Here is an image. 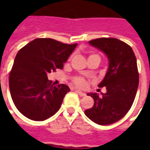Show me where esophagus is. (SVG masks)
Returning a JSON list of instances; mask_svg holds the SVG:
<instances>
[{
    "label": "esophagus",
    "instance_id": "obj_1",
    "mask_svg": "<svg viewBox=\"0 0 150 150\" xmlns=\"http://www.w3.org/2000/svg\"><path fill=\"white\" fill-rule=\"evenodd\" d=\"M75 92H76V93H78V94L80 96H84L85 95H86L84 92H83V91H79V90H75Z\"/></svg>",
    "mask_w": 150,
    "mask_h": 150
}]
</instances>
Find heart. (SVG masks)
Listing matches in <instances>:
<instances>
[{"instance_id": "b5f03b06", "label": "heart", "mask_w": 150, "mask_h": 150, "mask_svg": "<svg viewBox=\"0 0 150 150\" xmlns=\"http://www.w3.org/2000/svg\"><path fill=\"white\" fill-rule=\"evenodd\" d=\"M74 83L77 87H79V88H83L85 85L84 79L82 78V77H76V78L74 79Z\"/></svg>"}]
</instances>
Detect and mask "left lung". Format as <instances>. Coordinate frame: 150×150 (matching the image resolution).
I'll return each instance as SVG.
<instances>
[{"label":"left lung","instance_id":"1","mask_svg":"<svg viewBox=\"0 0 150 150\" xmlns=\"http://www.w3.org/2000/svg\"><path fill=\"white\" fill-rule=\"evenodd\" d=\"M89 44L108 59V68L99 88L106 87V93H88L94 100L92 108L84 113L93 122L108 125L118 121L132 107L139 84L137 59L130 46L117 38H102Z\"/></svg>","mask_w":150,"mask_h":150}]
</instances>
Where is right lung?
<instances>
[{"mask_svg":"<svg viewBox=\"0 0 150 150\" xmlns=\"http://www.w3.org/2000/svg\"><path fill=\"white\" fill-rule=\"evenodd\" d=\"M76 46L77 43L36 38L18 51L8 83L12 100L22 115L42 121L59 111L70 88L66 84L51 85L47 74L63 68Z\"/></svg>","mask_w":150,"mask_h":150,"instance_id":"right-lung-1","label":"right lung"}]
</instances>
